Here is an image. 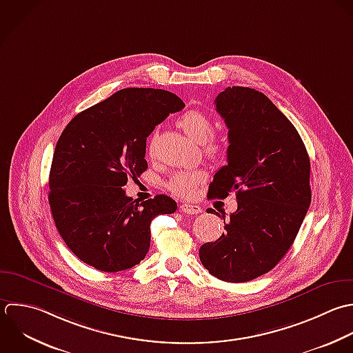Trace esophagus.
Instances as JSON below:
<instances>
[{"mask_svg": "<svg viewBox=\"0 0 353 353\" xmlns=\"http://www.w3.org/2000/svg\"><path fill=\"white\" fill-rule=\"evenodd\" d=\"M180 210L185 214H199L202 209L198 205H191V203H181Z\"/></svg>", "mask_w": 353, "mask_h": 353, "instance_id": "1", "label": "esophagus"}]
</instances>
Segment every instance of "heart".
<instances>
[{
	"label": "heart",
	"instance_id": "1",
	"mask_svg": "<svg viewBox=\"0 0 353 353\" xmlns=\"http://www.w3.org/2000/svg\"><path fill=\"white\" fill-rule=\"evenodd\" d=\"M179 126L196 143H203L205 154L209 158L217 159L225 154L227 140L223 136L213 134L214 123L209 114L199 108H191L185 111L177 121ZM157 147V132L152 133L148 141V152L150 155L155 154ZM206 180V173L203 170H192V172H179L173 174L166 187L170 192L179 196H191L195 188Z\"/></svg>",
	"mask_w": 353,
	"mask_h": 353
}]
</instances>
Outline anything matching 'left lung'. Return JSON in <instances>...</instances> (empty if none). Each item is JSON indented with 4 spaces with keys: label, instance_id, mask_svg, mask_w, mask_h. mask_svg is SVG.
Wrapping results in <instances>:
<instances>
[{
    "label": "left lung",
    "instance_id": "1",
    "mask_svg": "<svg viewBox=\"0 0 353 353\" xmlns=\"http://www.w3.org/2000/svg\"><path fill=\"white\" fill-rule=\"evenodd\" d=\"M214 104L230 145L208 196L235 191L238 209L224 220L225 234L201 246L199 259L220 281L249 282L270 272L293 245L311 205V163L297 129L264 93L228 86Z\"/></svg>",
    "mask_w": 353,
    "mask_h": 353
}]
</instances>
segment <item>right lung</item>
I'll return each mask as SVG.
<instances>
[{
	"mask_svg": "<svg viewBox=\"0 0 353 353\" xmlns=\"http://www.w3.org/2000/svg\"><path fill=\"white\" fill-rule=\"evenodd\" d=\"M185 104L172 92L121 89L75 115L60 134L49 173V206L67 248L85 264L118 272L147 254L151 221L172 214L166 195L126 196L128 177L147 170L145 141L158 123Z\"/></svg>",
	"mask_w": 353,
	"mask_h": 353,
	"instance_id": "add662e5",
	"label": "right lung"
}]
</instances>
